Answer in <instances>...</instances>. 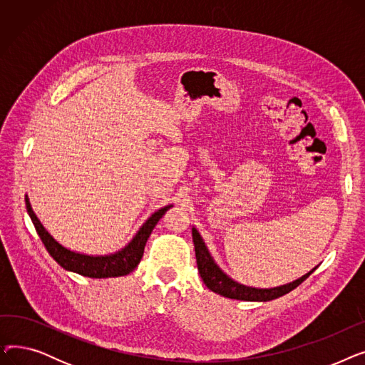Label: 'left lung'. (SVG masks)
<instances>
[{"label":"left lung","mask_w":365,"mask_h":365,"mask_svg":"<svg viewBox=\"0 0 365 365\" xmlns=\"http://www.w3.org/2000/svg\"><path fill=\"white\" fill-rule=\"evenodd\" d=\"M192 238L195 245V256H197V266L198 272L207 285L208 290H212L220 296L229 297V299H237V300H248V302H267L278 299L287 293L294 290L297 285H300L306 278H308L315 269H312L309 274L303 275L302 278L285 284L281 287H275V289H253V287L242 285L232 278H229L220 267L215 263L213 257L210 256L207 247L197 231L192 227Z\"/></svg>","instance_id":"8db88e82"}]
</instances>
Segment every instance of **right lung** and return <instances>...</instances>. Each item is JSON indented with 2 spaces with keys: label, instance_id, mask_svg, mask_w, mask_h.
<instances>
[{
  "label": "right lung",
  "instance_id": "right-lung-1",
  "mask_svg": "<svg viewBox=\"0 0 365 365\" xmlns=\"http://www.w3.org/2000/svg\"><path fill=\"white\" fill-rule=\"evenodd\" d=\"M25 202H26V210L29 213V217L35 226V231L38 235H40L44 247L47 248L48 255L57 263H59L63 269L75 272V274H80L83 277H88V278L124 277L136 269L138 264L140 263L146 241H148L150 232L153 231V227H155V225L160 222V219L165 215L167 210L173 207V205H167V207L158 210V212L153 213L139 229L136 237H134L121 252L108 255V256H87V255L71 252V250H68V248H65L63 245L57 242L46 231V227L35 216L28 197H25Z\"/></svg>",
  "mask_w": 365,
  "mask_h": 365
}]
</instances>
